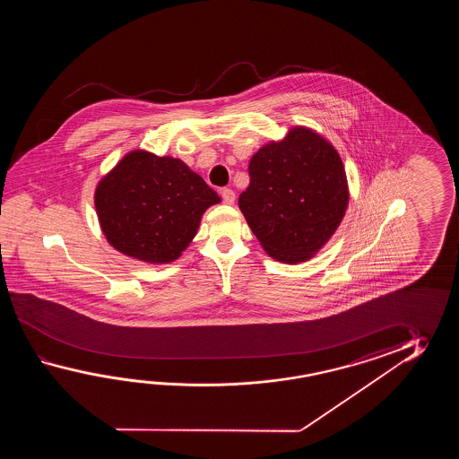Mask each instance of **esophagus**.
<instances>
[{"instance_id":"34e87169","label":"esophagus","mask_w":459,"mask_h":459,"mask_svg":"<svg viewBox=\"0 0 459 459\" xmlns=\"http://www.w3.org/2000/svg\"><path fill=\"white\" fill-rule=\"evenodd\" d=\"M221 198H223L226 205H233L234 200H236V194H234L231 188H223L221 190Z\"/></svg>"}]
</instances>
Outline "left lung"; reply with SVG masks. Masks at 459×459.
Instances as JSON below:
<instances>
[{
    "mask_svg": "<svg viewBox=\"0 0 459 459\" xmlns=\"http://www.w3.org/2000/svg\"><path fill=\"white\" fill-rule=\"evenodd\" d=\"M251 184L238 205L273 259L299 264L330 241L350 202L338 151L310 127L295 126L249 162Z\"/></svg>",
    "mask_w": 459,
    "mask_h": 459,
    "instance_id": "1",
    "label": "left lung"
}]
</instances>
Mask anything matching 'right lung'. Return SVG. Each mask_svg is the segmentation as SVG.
<instances>
[{"instance_id": "obj_1", "label": "right lung", "mask_w": 459, "mask_h": 459, "mask_svg": "<svg viewBox=\"0 0 459 459\" xmlns=\"http://www.w3.org/2000/svg\"><path fill=\"white\" fill-rule=\"evenodd\" d=\"M221 198L180 159L127 152L95 188L98 223L109 246L147 264L178 259L202 216Z\"/></svg>"}]
</instances>
